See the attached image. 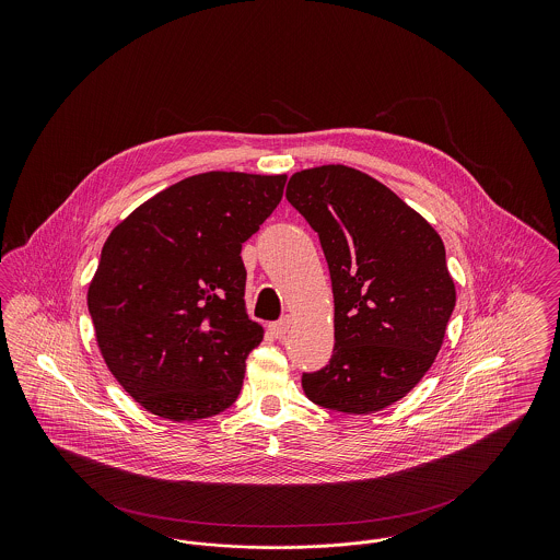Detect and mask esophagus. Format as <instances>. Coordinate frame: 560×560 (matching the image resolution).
<instances>
[{"label":"esophagus","mask_w":560,"mask_h":560,"mask_svg":"<svg viewBox=\"0 0 560 560\" xmlns=\"http://www.w3.org/2000/svg\"><path fill=\"white\" fill-rule=\"evenodd\" d=\"M268 329H270V334H272L275 338H283V336L288 334V329H290V319L283 317V319L275 320V323L268 325Z\"/></svg>","instance_id":"1"}]
</instances>
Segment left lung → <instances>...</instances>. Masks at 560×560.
<instances>
[{"label":"left lung","mask_w":560,"mask_h":560,"mask_svg":"<svg viewBox=\"0 0 560 560\" xmlns=\"http://www.w3.org/2000/svg\"><path fill=\"white\" fill-rule=\"evenodd\" d=\"M285 197L319 235L334 292V354L302 373V388L331 411H380L443 345L455 306L445 245L390 188L347 165L295 172Z\"/></svg>","instance_id":"1"}]
</instances>
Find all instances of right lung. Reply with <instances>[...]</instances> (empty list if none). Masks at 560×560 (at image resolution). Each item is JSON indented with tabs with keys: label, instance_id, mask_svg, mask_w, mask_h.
Segmentation results:
<instances>
[{
	"label": "right lung",
	"instance_id": "add662e5",
	"mask_svg": "<svg viewBox=\"0 0 560 560\" xmlns=\"http://www.w3.org/2000/svg\"><path fill=\"white\" fill-rule=\"evenodd\" d=\"M288 176L206 172L158 192L113 229L88 290L108 370L147 411L192 422L229 409L262 327L245 315L241 243Z\"/></svg>",
	"mask_w": 560,
	"mask_h": 560
}]
</instances>
